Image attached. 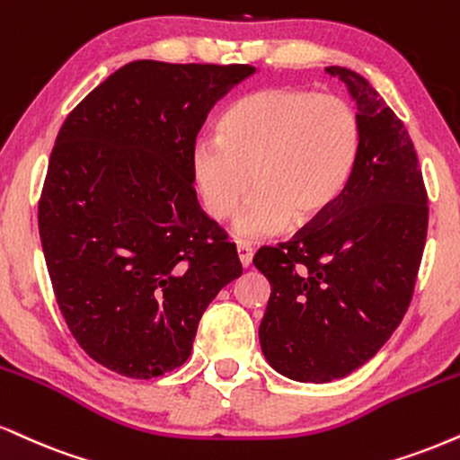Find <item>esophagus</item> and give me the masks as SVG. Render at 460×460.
<instances>
[{
  "label": "esophagus",
  "mask_w": 460,
  "mask_h": 460,
  "mask_svg": "<svg viewBox=\"0 0 460 460\" xmlns=\"http://www.w3.org/2000/svg\"><path fill=\"white\" fill-rule=\"evenodd\" d=\"M237 257H240V263L248 268V265L252 263V248L248 244H242V242H237Z\"/></svg>",
  "instance_id": "1"
}]
</instances>
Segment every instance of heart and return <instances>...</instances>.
<instances>
[{
    "instance_id": "1",
    "label": "heart",
    "mask_w": 460,
    "mask_h": 460,
    "mask_svg": "<svg viewBox=\"0 0 460 460\" xmlns=\"http://www.w3.org/2000/svg\"><path fill=\"white\" fill-rule=\"evenodd\" d=\"M359 124L342 98L272 87L235 102L218 121V139L192 147L190 173L203 209L231 218L259 188L235 235L263 240L291 220L311 225L336 208L356 169Z\"/></svg>"
}]
</instances>
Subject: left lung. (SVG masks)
<instances>
[{"instance_id": "left-lung-1", "label": "left lung", "mask_w": 460, "mask_h": 460, "mask_svg": "<svg viewBox=\"0 0 460 460\" xmlns=\"http://www.w3.org/2000/svg\"><path fill=\"white\" fill-rule=\"evenodd\" d=\"M358 107L359 149L345 195L252 263L272 285L259 325L263 356L285 377L328 384L377 353L405 317L429 229L409 132L358 72L330 66Z\"/></svg>"}]
</instances>
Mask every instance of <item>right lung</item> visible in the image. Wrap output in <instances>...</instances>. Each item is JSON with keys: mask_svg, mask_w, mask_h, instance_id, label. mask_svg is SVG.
Masks as SVG:
<instances>
[{"mask_svg": "<svg viewBox=\"0 0 460 460\" xmlns=\"http://www.w3.org/2000/svg\"><path fill=\"white\" fill-rule=\"evenodd\" d=\"M252 66L139 59L70 111L38 226L70 334L101 367L154 379L186 362L208 304L242 265L199 208L190 154Z\"/></svg>", "mask_w": 460, "mask_h": 460, "instance_id": "right-lung-1", "label": "right lung"}]
</instances>
